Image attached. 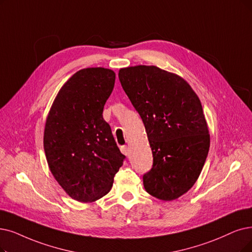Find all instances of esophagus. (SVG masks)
<instances>
[{
	"mask_svg": "<svg viewBox=\"0 0 252 252\" xmlns=\"http://www.w3.org/2000/svg\"><path fill=\"white\" fill-rule=\"evenodd\" d=\"M121 152H122L124 155H128L129 148L127 146H122V147H121Z\"/></svg>",
	"mask_w": 252,
	"mask_h": 252,
	"instance_id": "1",
	"label": "esophagus"
}]
</instances>
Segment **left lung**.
<instances>
[{
  "label": "left lung",
  "instance_id": "left-lung-1",
  "mask_svg": "<svg viewBox=\"0 0 252 252\" xmlns=\"http://www.w3.org/2000/svg\"><path fill=\"white\" fill-rule=\"evenodd\" d=\"M126 95L143 120L153 165L143 176L147 192L162 200L178 198L193 186L210 148L203 106L187 82L156 66L119 71Z\"/></svg>",
  "mask_w": 252,
  "mask_h": 252
}]
</instances>
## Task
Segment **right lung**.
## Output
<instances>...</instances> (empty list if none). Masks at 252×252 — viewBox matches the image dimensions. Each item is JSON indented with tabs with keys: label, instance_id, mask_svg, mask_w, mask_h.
<instances>
[{
	"label": "right lung",
	"instance_id": "add662e5",
	"mask_svg": "<svg viewBox=\"0 0 252 252\" xmlns=\"http://www.w3.org/2000/svg\"><path fill=\"white\" fill-rule=\"evenodd\" d=\"M115 79L109 69L79 70L60 90L46 119L43 146L50 172L82 203L109 192L126 158L102 116Z\"/></svg>",
	"mask_w": 252,
	"mask_h": 252
}]
</instances>
